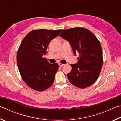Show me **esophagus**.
<instances>
[{
  "instance_id": "obj_1",
  "label": "esophagus",
  "mask_w": 121,
  "mask_h": 121,
  "mask_svg": "<svg viewBox=\"0 0 121 121\" xmlns=\"http://www.w3.org/2000/svg\"><path fill=\"white\" fill-rule=\"evenodd\" d=\"M59 66L62 67L64 65V64H62V63H59Z\"/></svg>"
}]
</instances>
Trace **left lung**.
Wrapping results in <instances>:
<instances>
[{"mask_svg": "<svg viewBox=\"0 0 121 121\" xmlns=\"http://www.w3.org/2000/svg\"><path fill=\"white\" fill-rule=\"evenodd\" d=\"M60 36L69 42L75 56L76 53L79 55L77 63L70 65L72 69L67 73L69 82L81 89L91 86L97 81L103 64L99 40L84 28L64 30Z\"/></svg>", "mask_w": 121, "mask_h": 121, "instance_id": "left-lung-1", "label": "left lung"}]
</instances>
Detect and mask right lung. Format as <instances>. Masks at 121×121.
Wrapping results in <instances>:
<instances>
[{
	"instance_id": "obj_1",
	"label": "right lung",
	"mask_w": 121,
	"mask_h": 121,
	"mask_svg": "<svg viewBox=\"0 0 121 121\" xmlns=\"http://www.w3.org/2000/svg\"><path fill=\"white\" fill-rule=\"evenodd\" d=\"M62 30H34L22 40L17 53V65L20 75L26 85L33 90L43 91L52 86L59 68L57 63L51 64L43 56L53 39Z\"/></svg>"
}]
</instances>
